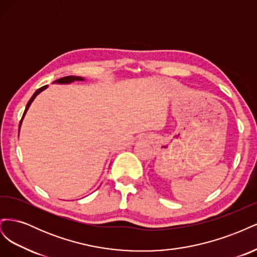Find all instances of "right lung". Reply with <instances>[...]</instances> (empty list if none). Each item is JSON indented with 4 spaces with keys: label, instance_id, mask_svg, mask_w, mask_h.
Instances as JSON below:
<instances>
[{
    "label": "right lung",
    "instance_id": "1",
    "mask_svg": "<svg viewBox=\"0 0 257 257\" xmlns=\"http://www.w3.org/2000/svg\"><path fill=\"white\" fill-rule=\"evenodd\" d=\"M82 80H83V78H81V77H77V76H66V77H62V78H60V79H58V80H54L53 82H57V83H71V82H73V81H82ZM46 88H47V85H44V87H42V88H40L38 90H36V91H35V93L33 94V96L30 98L29 103L27 104L26 110H25V112H23V115H22V118H21L20 125H21V122H22L23 116H25V114H26L27 110L29 109V107H30L31 103L33 102L34 98L36 97V95H37V94H40V93H41L42 91H44ZM20 125H19V130H20Z\"/></svg>",
    "mask_w": 257,
    "mask_h": 257
}]
</instances>
